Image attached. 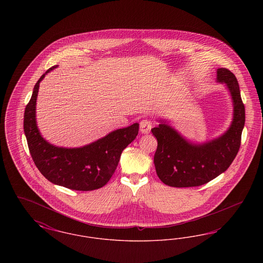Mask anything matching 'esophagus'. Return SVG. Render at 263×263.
Here are the masks:
<instances>
[{"label": "esophagus", "instance_id": "1", "mask_svg": "<svg viewBox=\"0 0 263 263\" xmlns=\"http://www.w3.org/2000/svg\"><path fill=\"white\" fill-rule=\"evenodd\" d=\"M152 121L150 119H143L141 122H140V130L142 133L144 134H147L151 131V128H152Z\"/></svg>", "mask_w": 263, "mask_h": 263}]
</instances>
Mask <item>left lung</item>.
Wrapping results in <instances>:
<instances>
[{
    "instance_id": "8db88e82",
    "label": "left lung",
    "mask_w": 263,
    "mask_h": 263,
    "mask_svg": "<svg viewBox=\"0 0 263 263\" xmlns=\"http://www.w3.org/2000/svg\"><path fill=\"white\" fill-rule=\"evenodd\" d=\"M217 81L225 83L234 102V119L225 134L211 142L194 145L164 123L152 129L158 140L154 163L159 178L174 187L199 186L221 175L233 163L246 121L238 80L230 70H217Z\"/></svg>"
}]
</instances>
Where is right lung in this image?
Here are the masks:
<instances>
[{
    "label": "right lung",
    "instance_id": "right-lung-1",
    "mask_svg": "<svg viewBox=\"0 0 263 263\" xmlns=\"http://www.w3.org/2000/svg\"><path fill=\"white\" fill-rule=\"evenodd\" d=\"M54 68L40 77L25 107L24 129L29 153L39 172L52 183L80 191L99 189L109 181L122 151L137 136L139 123L115 130L82 148L67 149L51 145L38 131L35 104L39 83Z\"/></svg>",
    "mask_w": 263,
    "mask_h": 263
}]
</instances>
